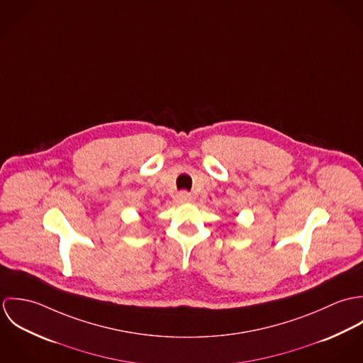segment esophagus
Wrapping results in <instances>:
<instances>
[{
	"instance_id": "obj_1",
	"label": "esophagus",
	"mask_w": 363,
	"mask_h": 363,
	"mask_svg": "<svg viewBox=\"0 0 363 363\" xmlns=\"http://www.w3.org/2000/svg\"><path fill=\"white\" fill-rule=\"evenodd\" d=\"M191 200V196L187 191H180L177 194V201L179 203H189Z\"/></svg>"
}]
</instances>
